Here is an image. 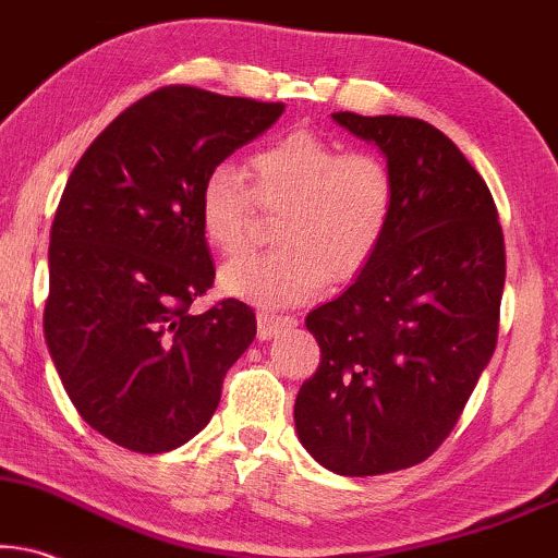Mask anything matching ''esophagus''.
<instances>
[{
    "mask_svg": "<svg viewBox=\"0 0 558 558\" xmlns=\"http://www.w3.org/2000/svg\"><path fill=\"white\" fill-rule=\"evenodd\" d=\"M295 327V316L291 314H270L259 312L257 314V337L259 340H270V337L278 335V331Z\"/></svg>",
    "mask_w": 558,
    "mask_h": 558,
    "instance_id": "esophagus-1",
    "label": "esophagus"
}]
</instances>
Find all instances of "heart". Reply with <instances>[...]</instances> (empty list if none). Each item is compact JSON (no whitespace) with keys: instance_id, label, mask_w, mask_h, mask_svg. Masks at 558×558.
I'll use <instances>...</instances> for the list:
<instances>
[{"instance_id":"1","label":"heart","mask_w":558,"mask_h":558,"mask_svg":"<svg viewBox=\"0 0 558 558\" xmlns=\"http://www.w3.org/2000/svg\"><path fill=\"white\" fill-rule=\"evenodd\" d=\"M246 178L221 165L201 187V227L208 244L234 257L252 244L257 208L280 214L278 250L229 263L221 291L257 306L314 301L331 283L365 272L389 234L397 187L371 151H342L319 133L295 129L252 151Z\"/></svg>"}]
</instances>
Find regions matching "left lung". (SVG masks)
Masks as SVG:
<instances>
[{
    "instance_id": "1",
    "label": "left lung",
    "mask_w": 558,
    "mask_h": 558,
    "mask_svg": "<svg viewBox=\"0 0 558 558\" xmlns=\"http://www.w3.org/2000/svg\"><path fill=\"white\" fill-rule=\"evenodd\" d=\"M389 161L397 206L373 263L306 316L322 361L295 429L322 466L376 476L427 461L497 348L505 234L482 174L420 118L331 112Z\"/></svg>"
}]
</instances>
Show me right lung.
Here are the masks:
<instances>
[{
    "label": "right lung",
    "mask_w": 558,
    "mask_h": 558,
    "mask_svg": "<svg viewBox=\"0 0 558 558\" xmlns=\"http://www.w3.org/2000/svg\"><path fill=\"white\" fill-rule=\"evenodd\" d=\"M283 108L159 87L92 141L63 187L46 342L76 412L116 446L165 453L201 433L223 376L255 340V312L242 301L190 312L216 278L201 187Z\"/></svg>",
    "instance_id": "add662e5"
}]
</instances>
